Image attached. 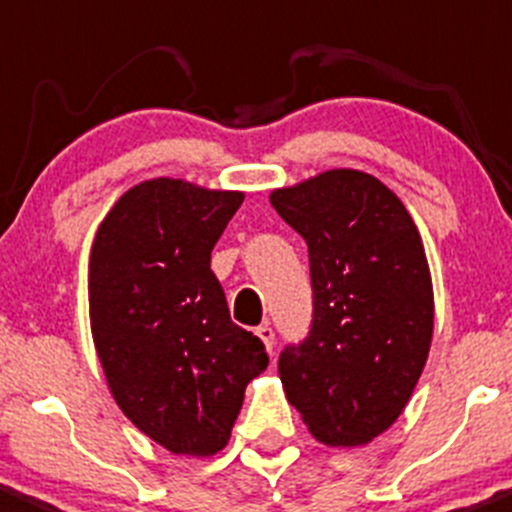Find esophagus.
<instances>
[{"instance_id": "esophagus-1", "label": "esophagus", "mask_w": 512, "mask_h": 512, "mask_svg": "<svg viewBox=\"0 0 512 512\" xmlns=\"http://www.w3.org/2000/svg\"><path fill=\"white\" fill-rule=\"evenodd\" d=\"M256 335L261 337V342L263 345H266V350L271 352L273 350V345H276V335H273V328L268 323H263V325H258L256 328Z\"/></svg>"}]
</instances>
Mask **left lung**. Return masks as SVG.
Segmentation results:
<instances>
[{
  "label": "left lung",
  "mask_w": 512,
  "mask_h": 512,
  "mask_svg": "<svg viewBox=\"0 0 512 512\" xmlns=\"http://www.w3.org/2000/svg\"><path fill=\"white\" fill-rule=\"evenodd\" d=\"M308 244L313 323L278 357L288 402L325 446H365L404 412L434 335L424 244L402 199L360 170L271 192Z\"/></svg>",
  "instance_id": "8db88e82"
}]
</instances>
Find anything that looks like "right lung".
<instances>
[{"mask_svg":"<svg viewBox=\"0 0 512 512\" xmlns=\"http://www.w3.org/2000/svg\"><path fill=\"white\" fill-rule=\"evenodd\" d=\"M244 192L157 177L100 221L88 263L98 360L123 414L177 456L226 446L263 342L231 323L212 249Z\"/></svg>","mask_w":512,"mask_h":512,"instance_id":"right-lung-1","label":"right lung"}]
</instances>
